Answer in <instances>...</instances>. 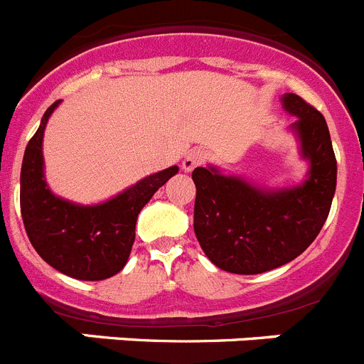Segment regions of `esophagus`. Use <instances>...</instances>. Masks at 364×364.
I'll return each mask as SVG.
<instances>
[{
	"label": "esophagus",
	"instance_id": "34e87169",
	"mask_svg": "<svg viewBox=\"0 0 364 364\" xmlns=\"http://www.w3.org/2000/svg\"><path fill=\"white\" fill-rule=\"evenodd\" d=\"M205 160V154L204 151H189L188 154L184 156V160H182V169H184L186 173H191L195 167L202 166Z\"/></svg>",
	"mask_w": 364,
	"mask_h": 364
}]
</instances>
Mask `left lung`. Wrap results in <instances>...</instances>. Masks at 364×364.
Returning <instances> with one entry per match:
<instances>
[{
	"label": "left lung",
	"instance_id": "obj_1",
	"mask_svg": "<svg viewBox=\"0 0 364 364\" xmlns=\"http://www.w3.org/2000/svg\"><path fill=\"white\" fill-rule=\"evenodd\" d=\"M282 107L297 117L291 131L310 164L302 184L268 189L213 166L193 171L195 235L224 272L257 275L288 264L314 242L332 208L337 162L326 120L294 92L282 96Z\"/></svg>",
	"mask_w": 364,
	"mask_h": 364
}]
</instances>
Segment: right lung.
Listing matches in <instances>:
<instances>
[{
    "label": "right lung",
    "mask_w": 364,
    "mask_h": 364,
    "mask_svg": "<svg viewBox=\"0 0 364 364\" xmlns=\"http://www.w3.org/2000/svg\"><path fill=\"white\" fill-rule=\"evenodd\" d=\"M60 100L45 111L28 140L21 164L19 204L25 231L38 255L58 272L80 281H104L129 259L138 213L178 166L153 173L102 204L82 205L56 197L43 175V131Z\"/></svg>",
    "instance_id": "1"
}]
</instances>
